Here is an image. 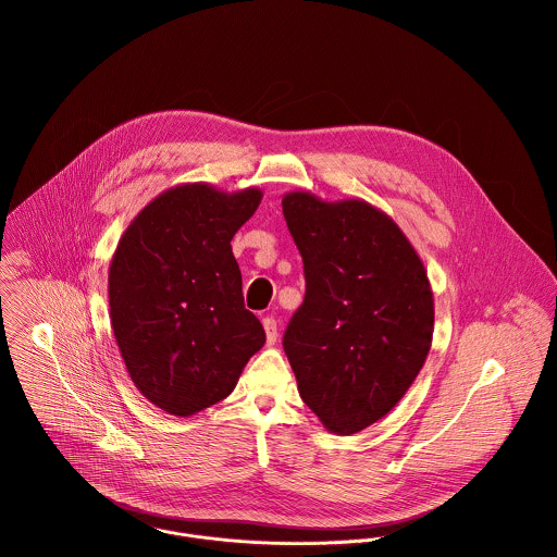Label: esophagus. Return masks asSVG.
Listing matches in <instances>:
<instances>
[{
    "mask_svg": "<svg viewBox=\"0 0 557 557\" xmlns=\"http://www.w3.org/2000/svg\"><path fill=\"white\" fill-rule=\"evenodd\" d=\"M263 323V330H265V338H268V345H274L276 343V336H278V327H276V321L274 318L261 319Z\"/></svg>",
    "mask_w": 557,
    "mask_h": 557,
    "instance_id": "34e87169",
    "label": "esophagus"
}]
</instances>
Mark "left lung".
I'll return each instance as SVG.
<instances>
[{
	"label": "left lung",
	"mask_w": 557,
	"mask_h": 557,
	"mask_svg": "<svg viewBox=\"0 0 557 557\" xmlns=\"http://www.w3.org/2000/svg\"><path fill=\"white\" fill-rule=\"evenodd\" d=\"M307 294L283 347L302 400L336 435L384 418L418 377L433 341V292L397 223L362 199L283 197Z\"/></svg>",
	"instance_id": "left-lung-1"
}]
</instances>
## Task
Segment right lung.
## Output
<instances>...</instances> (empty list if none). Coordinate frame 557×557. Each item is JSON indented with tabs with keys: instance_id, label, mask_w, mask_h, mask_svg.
<instances>
[{
	"instance_id": "right-lung-1",
	"label": "right lung",
	"mask_w": 557,
	"mask_h": 557,
	"mask_svg": "<svg viewBox=\"0 0 557 557\" xmlns=\"http://www.w3.org/2000/svg\"><path fill=\"white\" fill-rule=\"evenodd\" d=\"M255 186L206 182L162 190L128 225L109 265V315L137 391L171 416L232 395L265 343L244 309L232 239L255 214Z\"/></svg>"
}]
</instances>
